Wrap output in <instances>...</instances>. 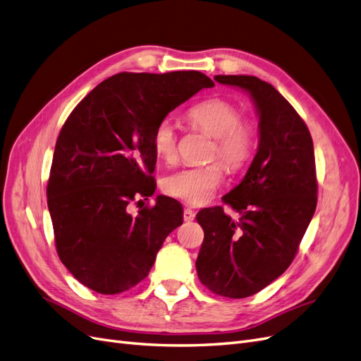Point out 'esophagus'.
<instances>
[{
	"label": "esophagus",
	"mask_w": 361,
	"mask_h": 361,
	"mask_svg": "<svg viewBox=\"0 0 361 361\" xmlns=\"http://www.w3.org/2000/svg\"><path fill=\"white\" fill-rule=\"evenodd\" d=\"M194 218H195L194 211H192V209H188V207H187V209L183 211V220L190 223V221H192V220H194Z\"/></svg>",
	"instance_id": "esophagus-1"
}]
</instances>
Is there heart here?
<instances>
[{
	"instance_id": "b5f03b06",
	"label": "heart",
	"mask_w": 361,
	"mask_h": 361,
	"mask_svg": "<svg viewBox=\"0 0 361 361\" xmlns=\"http://www.w3.org/2000/svg\"><path fill=\"white\" fill-rule=\"evenodd\" d=\"M188 118L194 128L215 138L211 158H220L231 171L243 170L255 154L256 130L244 122L241 113L232 104L209 99L192 106ZM158 158L171 162L178 155L176 126L170 118H162L152 137ZM223 180V167L218 162L207 166L185 167L164 180V191L171 197L190 204H203L212 199Z\"/></svg>"
}]
</instances>
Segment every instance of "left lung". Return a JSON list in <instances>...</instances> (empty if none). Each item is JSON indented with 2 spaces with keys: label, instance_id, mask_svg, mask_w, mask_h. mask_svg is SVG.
Segmentation results:
<instances>
[{
  "label": "left lung",
  "instance_id": "8db88e82",
  "mask_svg": "<svg viewBox=\"0 0 361 361\" xmlns=\"http://www.w3.org/2000/svg\"><path fill=\"white\" fill-rule=\"evenodd\" d=\"M215 81L247 92L259 116L257 154L241 183L221 206L195 220L204 239L195 268L203 285L227 298H245L288 269L316 209L313 141L304 120L271 84L250 75H216Z\"/></svg>",
  "mask_w": 361,
  "mask_h": 361
}]
</instances>
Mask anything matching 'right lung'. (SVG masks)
Segmentation results:
<instances>
[{"label":"right lung","instance_id":"obj_1","mask_svg":"<svg viewBox=\"0 0 361 361\" xmlns=\"http://www.w3.org/2000/svg\"><path fill=\"white\" fill-rule=\"evenodd\" d=\"M214 87L197 71L110 76L63 125L47 187L56 247L71 274L89 289L114 295L147 277L166 238L183 223L182 204L158 195L129 214L135 195L157 182L152 137L174 108Z\"/></svg>","mask_w":361,"mask_h":361}]
</instances>
